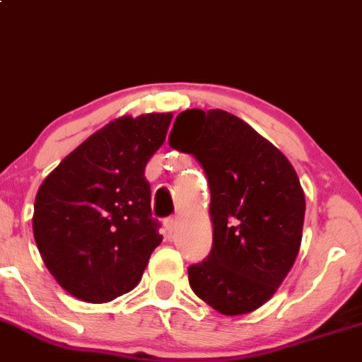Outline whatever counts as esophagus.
I'll list each match as a JSON object with an SVG mask.
<instances>
[{
    "label": "esophagus",
    "mask_w": 362,
    "mask_h": 362,
    "mask_svg": "<svg viewBox=\"0 0 362 362\" xmlns=\"http://www.w3.org/2000/svg\"><path fill=\"white\" fill-rule=\"evenodd\" d=\"M164 226H165V229H168V233H169V234H173L174 230H176V226H177V217H169V218H165V221H164Z\"/></svg>",
    "instance_id": "esophagus-1"
}]
</instances>
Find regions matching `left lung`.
<instances>
[{
    "instance_id": "left-lung-1",
    "label": "left lung",
    "mask_w": 362,
    "mask_h": 362,
    "mask_svg": "<svg viewBox=\"0 0 362 362\" xmlns=\"http://www.w3.org/2000/svg\"><path fill=\"white\" fill-rule=\"evenodd\" d=\"M169 145L200 162L212 197V250L188 269L189 286L222 315L255 311L298 257L306 210L298 174L279 148L222 109L182 111Z\"/></svg>"
}]
</instances>
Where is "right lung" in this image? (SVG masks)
Returning <instances> with one entry per match:
<instances>
[{"label":"right lung","mask_w":362,"mask_h":362,"mask_svg":"<svg viewBox=\"0 0 362 362\" xmlns=\"http://www.w3.org/2000/svg\"><path fill=\"white\" fill-rule=\"evenodd\" d=\"M170 112L123 116L88 136L40 185L34 238L64 291L109 303L135 289L160 245L145 165L164 144Z\"/></svg>","instance_id":"obj_1"}]
</instances>
